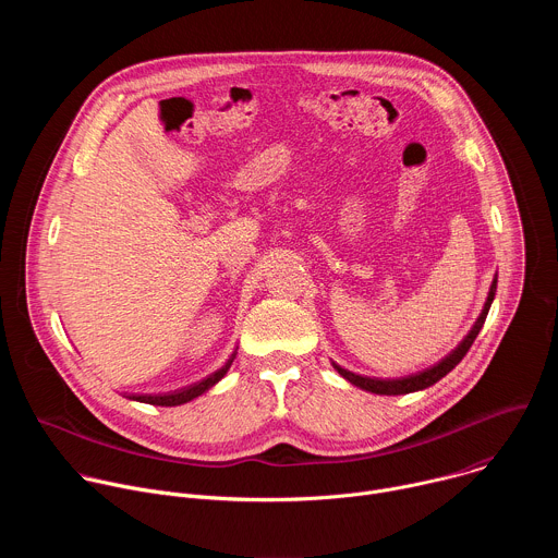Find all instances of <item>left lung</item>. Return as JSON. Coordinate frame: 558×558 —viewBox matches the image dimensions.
Returning <instances> with one entry per match:
<instances>
[{
    "label": "left lung",
    "instance_id": "obj_1",
    "mask_svg": "<svg viewBox=\"0 0 558 558\" xmlns=\"http://www.w3.org/2000/svg\"><path fill=\"white\" fill-rule=\"evenodd\" d=\"M495 293H497V276L493 278V284H490V291H488V298L484 302V308L480 313V317H476L474 325L470 327V331L463 336V340L448 353L444 355L439 362H435L433 366L424 368V371H417V373H411V375H404V377H368V375H357L353 371H347L342 368L340 364L331 362L333 368L347 379L351 381L353 386L362 388V390H368V392H375V395H407V392H415V390H424L428 386H433L435 381H439L441 377H446L461 360L463 355L468 353V349L472 347L474 338L480 336L484 323H486V315L490 311V304L495 300Z\"/></svg>",
    "mask_w": 558,
    "mask_h": 558
}]
</instances>
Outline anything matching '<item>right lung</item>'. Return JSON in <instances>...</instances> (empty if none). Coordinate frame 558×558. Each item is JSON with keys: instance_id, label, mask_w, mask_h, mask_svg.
I'll list each match as a JSON object with an SVG mask.
<instances>
[{"instance_id": "right-lung-1", "label": "right lung", "mask_w": 558, "mask_h": 558, "mask_svg": "<svg viewBox=\"0 0 558 558\" xmlns=\"http://www.w3.org/2000/svg\"><path fill=\"white\" fill-rule=\"evenodd\" d=\"M235 353H238V347L233 349V353L229 355V360L220 368H216L214 373H209L207 377H203V379H198L190 386L168 390V392H123V397H128V400H132V402L151 404V407H181V404H187V402L196 400V397H201L203 392H207L209 388H214L227 375L231 362L235 360Z\"/></svg>"}]
</instances>
